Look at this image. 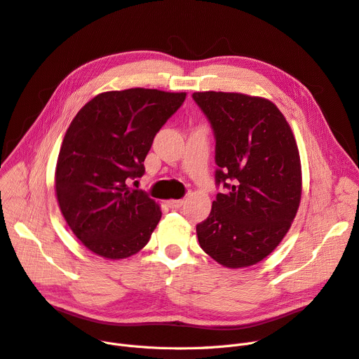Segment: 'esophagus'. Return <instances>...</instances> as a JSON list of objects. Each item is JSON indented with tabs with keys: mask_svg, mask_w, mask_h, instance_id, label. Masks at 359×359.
<instances>
[{
	"mask_svg": "<svg viewBox=\"0 0 359 359\" xmlns=\"http://www.w3.org/2000/svg\"><path fill=\"white\" fill-rule=\"evenodd\" d=\"M183 203H184L183 199H170V201H167V205H169V208H172V209H179V208H182Z\"/></svg>",
	"mask_w": 359,
	"mask_h": 359,
	"instance_id": "obj_1",
	"label": "esophagus"
}]
</instances>
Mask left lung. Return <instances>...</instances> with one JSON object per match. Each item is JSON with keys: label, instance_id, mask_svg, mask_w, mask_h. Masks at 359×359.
Instances as JSON below:
<instances>
[{"label": "left lung", "instance_id": "left-lung-1", "mask_svg": "<svg viewBox=\"0 0 359 359\" xmlns=\"http://www.w3.org/2000/svg\"><path fill=\"white\" fill-rule=\"evenodd\" d=\"M217 140V183L228 190L196 226L201 248L221 266L244 269L269 257L289 232L302 199L294 134L269 100L195 92Z\"/></svg>", "mask_w": 359, "mask_h": 359}]
</instances>
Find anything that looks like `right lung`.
Listing matches in <instances>:
<instances>
[{"mask_svg":"<svg viewBox=\"0 0 359 359\" xmlns=\"http://www.w3.org/2000/svg\"><path fill=\"white\" fill-rule=\"evenodd\" d=\"M186 92L131 88L86 102L63 137L55 172L60 212L78 240L107 259L144 248L161 209L128 182L144 175V158L158 130Z\"/></svg>","mask_w":359,"mask_h":359,"instance_id":"right-lung-1","label":"right lung"}]
</instances>
